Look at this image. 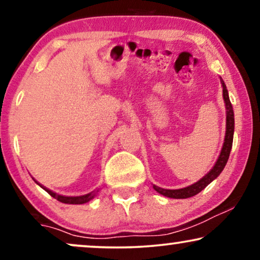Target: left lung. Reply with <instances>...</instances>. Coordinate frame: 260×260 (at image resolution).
Segmentation results:
<instances>
[{"label": "left lung", "instance_id": "8db88e82", "mask_svg": "<svg viewBox=\"0 0 260 260\" xmlns=\"http://www.w3.org/2000/svg\"><path fill=\"white\" fill-rule=\"evenodd\" d=\"M222 84V94H223V101L226 103V136H225V142H223L222 150L220 152V156L216 161L215 166L213 167V169L209 172L207 175L202 177L200 181H198L197 183L191 184L189 187L182 188V189H163V188H159L157 186H154V189L157 191V193L165 195V197L173 198V199H187L190 197H194L200 193L202 189H205L206 187L208 186L209 183L212 182L213 180L216 179L220 175V173L222 172L223 168H225L227 161H229L231 149H232V143H233V133H234V115H233V109L232 104L230 102L229 92H227L226 85L223 83V80L220 78Z\"/></svg>", "mask_w": 260, "mask_h": 260}]
</instances>
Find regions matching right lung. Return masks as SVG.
I'll use <instances>...</instances> for the list:
<instances>
[{
	"mask_svg": "<svg viewBox=\"0 0 260 260\" xmlns=\"http://www.w3.org/2000/svg\"><path fill=\"white\" fill-rule=\"evenodd\" d=\"M44 189L47 191V193L53 197L56 200L62 202V204H71V205H81V204H86L90 200H92L95 197V194H97V190H93L91 191V193L88 194H85V195H81V197H63V195H59L54 193V191L49 190L48 188H46L44 186H41Z\"/></svg>",
	"mask_w": 260,
	"mask_h": 260,
	"instance_id": "right-lung-1",
	"label": "right lung"
}]
</instances>
